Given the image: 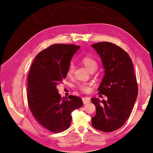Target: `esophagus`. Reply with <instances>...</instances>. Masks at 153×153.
I'll list each match as a JSON object with an SVG mask.
<instances>
[{"mask_svg":"<svg viewBox=\"0 0 153 153\" xmlns=\"http://www.w3.org/2000/svg\"><path fill=\"white\" fill-rule=\"evenodd\" d=\"M82 99L84 104H87L91 102V99L89 97H84Z\"/></svg>","mask_w":153,"mask_h":153,"instance_id":"34e87169","label":"esophagus"}]
</instances>
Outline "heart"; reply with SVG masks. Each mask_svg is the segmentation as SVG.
<instances>
[{"mask_svg": "<svg viewBox=\"0 0 153 153\" xmlns=\"http://www.w3.org/2000/svg\"><path fill=\"white\" fill-rule=\"evenodd\" d=\"M82 63L85 66V68L89 70V71H96L98 67V64L97 61L95 59H94L90 56H85V57L83 58L82 59ZM74 65L72 63H71L68 68V75L71 76L74 71ZM79 88L81 89L82 91L84 92H88L90 91V88L85 84H79Z\"/></svg>", "mask_w": 153, "mask_h": 153, "instance_id": "1", "label": "heart"}]
</instances>
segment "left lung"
<instances>
[{
    "label": "left lung",
    "mask_w": 153,
    "mask_h": 153,
    "mask_svg": "<svg viewBox=\"0 0 153 153\" xmlns=\"http://www.w3.org/2000/svg\"><path fill=\"white\" fill-rule=\"evenodd\" d=\"M92 46L99 54L104 69L97 90L108 98L107 101L91 99L96 107L92 125L102 131L111 132L123 125L137 98L138 85L133 64L127 53L115 44L100 42Z\"/></svg>",
    "instance_id": "obj_1"
}]
</instances>
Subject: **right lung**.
Masks as SVG:
<instances>
[{
    "label": "right lung",
    "instance_id": "1",
    "mask_svg": "<svg viewBox=\"0 0 153 153\" xmlns=\"http://www.w3.org/2000/svg\"><path fill=\"white\" fill-rule=\"evenodd\" d=\"M79 48L74 45H53L38 53L30 68L27 85L30 109L36 121L53 133L66 130L72 111L83 105L76 96L61 97L56 88L66 77L71 58Z\"/></svg>",
    "mask_w": 153,
    "mask_h": 153
}]
</instances>
